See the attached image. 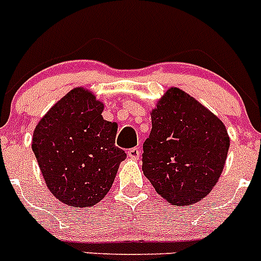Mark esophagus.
Segmentation results:
<instances>
[{
	"label": "esophagus",
	"mask_w": 261,
	"mask_h": 261,
	"mask_svg": "<svg viewBox=\"0 0 261 261\" xmlns=\"http://www.w3.org/2000/svg\"><path fill=\"white\" fill-rule=\"evenodd\" d=\"M140 155H141V150H140L138 147H132V149H129L128 150V156L129 158L135 159V161H137V159L140 158Z\"/></svg>",
	"instance_id": "34e87169"
}]
</instances>
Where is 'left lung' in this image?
<instances>
[{"label": "left lung", "instance_id": "obj_1", "mask_svg": "<svg viewBox=\"0 0 261 261\" xmlns=\"http://www.w3.org/2000/svg\"><path fill=\"white\" fill-rule=\"evenodd\" d=\"M229 146L222 121L183 90L171 87L151 111L142 170L170 204L192 205L213 190Z\"/></svg>", "mask_w": 261, "mask_h": 261}]
</instances>
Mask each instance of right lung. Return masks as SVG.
<instances>
[{"label": "right lung", "instance_id": "obj_1", "mask_svg": "<svg viewBox=\"0 0 261 261\" xmlns=\"http://www.w3.org/2000/svg\"><path fill=\"white\" fill-rule=\"evenodd\" d=\"M103 103L75 87L48 111L34 130L32 151L50 193L73 208L93 206L107 195L120 162L117 124L103 119Z\"/></svg>", "mask_w": 261, "mask_h": 261}]
</instances>
